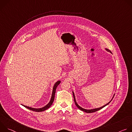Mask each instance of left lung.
I'll use <instances>...</instances> for the list:
<instances>
[{"instance_id": "1", "label": "left lung", "mask_w": 132, "mask_h": 132, "mask_svg": "<svg viewBox=\"0 0 132 132\" xmlns=\"http://www.w3.org/2000/svg\"><path fill=\"white\" fill-rule=\"evenodd\" d=\"M105 50H106V51H108V52H110L111 53H111V52L109 50H108V48H105ZM72 94H73V96L74 102H75V104H76V105L77 106V107L79 109H80V110H81V111H84V112H86V113H93V112H96V111H98V110H100V109H102L103 108H104V106H105L106 105H107L108 104H109L110 103V102L112 100L113 98V97H114V96H113V98H112V100H111L109 102H108V103H106V104H105L104 105H103V106H101V107H100V108H96V109H90V110H87V109H84V108H81V106H80L78 104V103H77V102H76V99H75V96L74 93H73V91H72Z\"/></svg>"}]
</instances>
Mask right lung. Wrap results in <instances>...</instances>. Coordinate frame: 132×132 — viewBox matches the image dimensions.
<instances>
[{
  "instance_id": "add662e5",
  "label": "right lung",
  "mask_w": 132,
  "mask_h": 132,
  "mask_svg": "<svg viewBox=\"0 0 132 132\" xmlns=\"http://www.w3.org/2000/svg\"><path fill=\"white\" fill-rule=\"evenodd\" d=\"M61 83V81L60 80H59L57 81V82H56L54 85V87H53V91H52V97H51V99L50 100V101L49 102V103L46 104L45 106H44V107H42L41 108H39V109H36V108H31V107H30V106H26V105H24L23 104H21L22 105H23V106H24L25 108L30 110H32V111H35V112H42V111H44L46 110H47V109H48L51 105L52 104H53V101L54 100V98H55V92H56V88H57V87L58 86V85Z\"/></svg>"
}]
</instances>
